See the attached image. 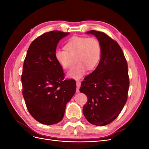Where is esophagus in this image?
<instances>
[{
    "label": "esophagus",
    "instance_id": "34e87169",
    "mask_svg": "<svg viewBox=\"0 0 149 149\" xmlns=\"http://www.w3.org/2000/svg\"><path fill=\"white\" fill-rule=\"evenodd\" d=\"M76 87H77V91L78 92L79 89L81 86V83H80V81H77L76 82Z\"/></svg>",
    "mask_w": 149,
    "mask_h": 149
}]
</instances>
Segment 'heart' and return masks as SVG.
<instances>
[{"mask_svg": "<svg viewBox=\"0 0 149 149\" xmlns=\"http://www.w3.org/2000/svg\"><path fill=\"white\" fill-rule=\"evenodd\" d=\"M66 49H57L55 58L63 69L66 70L70 66V56H75L76 64L68 71V78L79 79L86 73L96 68L100 61L102 53L101 45L94 37H73L65 45Z\"/></svg>", "mask_w": 149, "mask_h": 149, "instance_id": "b5f03b06", "label": "heart"}]
</instances>
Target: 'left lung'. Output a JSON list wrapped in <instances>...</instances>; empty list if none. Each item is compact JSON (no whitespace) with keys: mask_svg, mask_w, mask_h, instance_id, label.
Returning <instances> with one entry per match:
<instances>
[{"mask_svg":"<svg viewBox=\"0 0 149 149\" xmlns=\"http://www.w3.org/2000/svg\"><path fill=\"white\" fill-rule=\"evenodd\" d=\"M87 33L96 36L101 45L102 53L95 70L81 84L80 92L88 97L83 112L89 123L104 126L118 118L127 102V63L119 45L107 35L96 30Z\"/></svg>","mask_w":149,"mask_h":149,"instance_id":"obj_1","label":"left lung"}]
</instances>
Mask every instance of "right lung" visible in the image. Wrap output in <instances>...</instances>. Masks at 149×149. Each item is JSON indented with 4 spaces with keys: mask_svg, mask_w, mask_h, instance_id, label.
Instances as JSON below:
<instances>
[{
    "mask_svg": "<svg viewBox=\"0 0 149 149\" xmlns=\"http://www.w3.org/2000/svg\"><path fill=\"white\" fill-rule=\"evenodd\" d=\"M69 34L53 30L39 36L30 44L25 58L22 94L30 114L43 124L60 122L76 91V81L64 79L63 68L55 58L58 43Z\"/></svg>",
    "mask_w": 149,
    "mask_h": 149,
    "instance_id": "add662e5",
    "label": "right lung"
}]
</instances>
